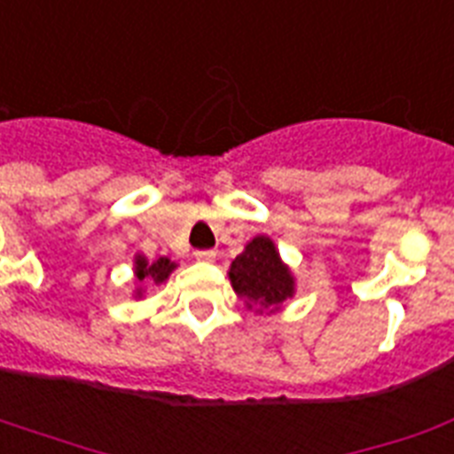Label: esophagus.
<instances>
[{
	"mask_svg": "<svg viewBox=\"0 0 454 454\" xmlns=\"http://www.w3.org/2000/svg\"><path fill=\"white\" fill-rule=\"evenodd\" d=\"M195 259H198V262L209 263L216 259V252H214V249H198V252H195Z\"/></svg>",
	"mask_w": 454,
	"mask_h": 454,
	"instance_id": "1",
	"label": "esophagus"
}]
</instances>
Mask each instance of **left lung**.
<instances>
[{
	"label": "left lung",
	"mask_w": 454,
	"mask_h": 454,
	"mask_svg": "<svg viewBox=\"0 0 454 454\" xmlns=\"http://www.w3.org/2000/svg\"><path fill=\"white\" fill-rule=\"evenodd\" d=\"M235 294L245 299L247 309L259 313L278 310L294 297V276L278 254L276 245L266 235H256L228 270Z\"/></svg>",
	"instance_id": "1"
}]
</instances>
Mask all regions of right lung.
Wrapping results in <instances>:
<instances>
[{"mask_svg": "<svg viewBox=\"0 0 454 454\" xmlns=\"http://www.w3.org/2000/svg\"><path fill=\"white\" fill-rule=\"evenodd\" d=\"M176 269V263L169 262L167 256H160L155 262H148L144 254L134 256V276L138 283H151V285H162L169 278L171 270ZM144 285L137 287V297H144Z\"/></svg>", "mask_w": 454, "mask_h": 454, "instance_id": "add662e5", "label": "right lung"}]
</instances>
